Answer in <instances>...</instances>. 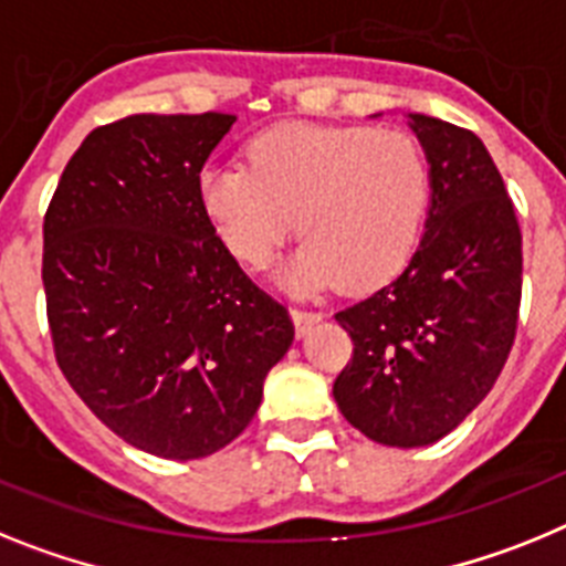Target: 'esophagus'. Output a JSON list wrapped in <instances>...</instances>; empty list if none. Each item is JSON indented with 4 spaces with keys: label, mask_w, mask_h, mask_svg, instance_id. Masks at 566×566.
<instances>
[{
    "label": "esophagus",
    "mask_w": 566,
    "mask_h": 566,
    "mask_svg": "<svg viewBox=\"0 0 566 566\" xmlns=\"http://www.w3.org/2000/svg\"><path fill=\"white\" fill-rule=\"evenodd\" d=\"M290 316H293V322H296V331H298V336H304V333L311 331L313 324H318V322H322V313H316V311H307V307H293V311H290Z\"/></svg>",
    "instance_id": "1"
}]
</instances>
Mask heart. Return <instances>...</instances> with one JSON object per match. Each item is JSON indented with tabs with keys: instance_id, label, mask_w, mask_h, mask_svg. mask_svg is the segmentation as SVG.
Instances as JSON below:
<instances>
[{
	"instance_id": "heart-1",
	"label": "heart",
	"mask_w": 566,
	"mask_h": 566,
	"mask_svg": "<svg viewBox=\"0 0 566 566\" xmlns=\"http://www.w3.org/2000/svg\"><path fill=\"white\" fill-rule=\"evenodd\" d=\"M248 164L213 161L199 174V201L224 248L250 268L270 262L287 235H307L293 287L373 290L407 268L424 233L432 165L399 127L290 125L248 142Z\"/></svg>"
}]
</instances>
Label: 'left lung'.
I'll return each mask as SVG.
<instances>
[{
  "mask_svg": "<svg viewBox=\"0 0 566 566\" xmlns=\"http://www.w3.org/2000/svg\"><path fill=\"white\" fill-rule=\"evenodd\" d=\"M410 127L432 165L424 235L399 279L336 313L353 342L338 410L390 447L432 444L481 405L521 304V228L484 142L421 113Z\"/></svg>",
  "mask_w": 566,
  "mask_h": 566,
  "instance_id": "8db88e82",
  "label": "left lung"
}]
</instances>
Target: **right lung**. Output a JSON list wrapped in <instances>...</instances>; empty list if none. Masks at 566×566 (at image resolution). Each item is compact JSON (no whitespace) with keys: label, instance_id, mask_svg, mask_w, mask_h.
I'll return each mask as SVG.
<instances>
[{"label":"right lung","instance_id":"obj_1","mask_svg":"<svg viewBox=\"0 0 566 566\" xmlns=\"http://www.w3.org/2000/svg\"><path fill=\"white\" fill-rule=\"evenodd\" d=\"M233 122L136 113L96 127L42 224L59 370L102 424L159 459L230 444L296 333L199 201L201 167Z\"/></svg>","mask_w":566,"mask_h":566}]
</instances>
